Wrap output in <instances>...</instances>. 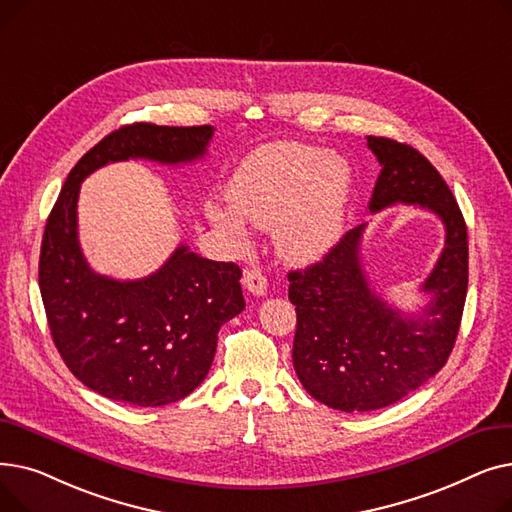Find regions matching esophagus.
Segmentation results:
<instances>
[{
    "label": "esophagus",
    "instance_id": "34e87169",
    "mask_svg": "<svg viewBox=\"0 0 512 512\" xmlns=\"http://www.w3.org/2000/svg\"><path fill=\"white\" fill-rule=\"evenodd\" d=\"M242 282H245V288L249 292H253L255 297H263V294L267 292V278L257 270V267H249Z\"/></svg>",
    "mask_w": 512,
    "mask_h": 512
}]
</instances>
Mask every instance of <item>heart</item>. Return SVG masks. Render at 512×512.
Masks as SVG:
<instances>
[{"label":"heart","instance_id":"obj_1","mask_svg":"<svg viewBox=\"0 0 512 512\" xmlns=\"http://www.w3.org/2000/svg\"><path fill=\"white\" fill-rule=\"evenodd\" d=\"M230 205L211 203L207 213L234 240L245 242L247 218L274 228L278 253L294 263L315 261L342 234L351 168L321 147L272 143L253 151L230 180Z\"/></svg>","mask_w":512,"mask_h":512}]
</instances>
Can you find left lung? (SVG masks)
<instances>
[{
  "mask_svg": "<svg viewBox=\"0 0 512 512\" xmlns=\"http://www.w3.org/2000/svg\"><path fill=\"white\" fill-rule=\"evenodd\" d=\"M367 147L382 166L369 211L419 205L442 220L446 240L421 284L429 301L413 315L371 288L361 263L367 224L348 230L307 270L288 274V299L297 305L294 371L315 400L344 413L394 405L434 378L454 348L469 282L467 226L440 172L411 145L367 137Z\"/></svg>",
  "mask_w": 512,
  "mask_h": 512,
  "instance_id": "8db88e82",
  "label": "left lung"
}]
</instances>
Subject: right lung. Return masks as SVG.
<instances>
[{
    "mask_svg": "<svg viewBox=\"0 0 512 512\" xmlns=\"http://www.w3.org/2000/svg\"><path fill=\"white\" fill-rule=\"evenodd\" d=\"M211 137V126L147 122L110 132L70 170L45 224L39 288L53 344L80 382L124 405L164 407L205 380L220 328L245 309L242 272L186 245L141 280L93 272L78 245L80 182L114 161L188 164Z\"/></svg>",
    "mask_w": 512,
    "mask_h": 512,
    "instance_id": "obj_1",
    "label": "right lung"
}]
</instances>
